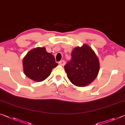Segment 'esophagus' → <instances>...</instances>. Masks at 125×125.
I'll list each match as a JSON object with an SVG mask.
<instances>
[{
  "label": "esophagus",
  "instance_id": "esophagus-1",
  "mask_svg": "<svg viewBox=\"0 0 125 125\" xmlns=\"http://www.w3.org/2000/svg\"><path fill=\"white\" fill-rule=\"evenodd\" d=\"M59 64L61 66H64V65L65 64V61L64 60H61L60 61H59Z\"/></svg>",
  "mask_w": 125,
  "mask_h": 125
}]
</instances>
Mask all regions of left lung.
I'll return each mask as SVG.
<instances>
[{"mask_svg":"<svg viewBox=\"0 0 125 125\" xmlns=\"http://www.w3.org/2000/svg\"><path fill=\"white\" fill-rule=\"evenodd\" d=\"M69 80L77 87H85L97 78L99 70L98 58L89 46L84 44L72 52V59L64 66Z\"/></svg>","mask_w":125,"mask_h":125,"instance_id":"1","label":"left lung"}]
</instances>
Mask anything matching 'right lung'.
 <instances>
[{
    "instance_id": "obj_1",
    "label": "right lung",
    "mask_w": 125,
    "mask_h": 125,
    "mask_svg": "<svg viewBox=\"0 0 125 125\" xmlns=\"http://www.w3.org/2000/svg\"><path fill=\"white\" fill-rule=\"evenodd\" d=\"M55 57L45 47H37L30 51L23 60L24 74L34 81L40 82L50 76L57 66Z\"/></svg>"
}]
</instances>
